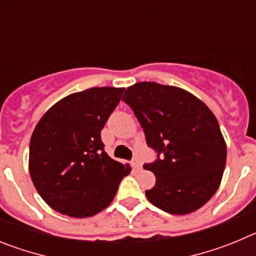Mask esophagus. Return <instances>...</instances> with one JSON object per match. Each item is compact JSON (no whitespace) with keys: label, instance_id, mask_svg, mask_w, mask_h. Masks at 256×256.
Wrapping results in <instances>:
<instances>
[{"label":"esophagus","instance_id":"1","mask_svg":"<svg viewBox=\"0 0 256 256\" xmlns=\"http://www.w3.org/2000/svg\"><path fill=\"white\" fill-rule=\"evenodd\" d=\"M132 166L134 170H140L141 169V162H140L138 159H133L132 160Z\"/></svg>","mask_w":256,"mask_h":256}]
</instances>
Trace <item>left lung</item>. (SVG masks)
<instances>
[{
  "mask_svg": "<svg viewBox=\"0 0 256 256\" xmlns=\"http://www.w3.org/2000/svg\"><path fill=\"white\" fill-rule=\"evenodd\" d=\"M123 101L158 152L156 162L144 165L156 177L148 200L176 216L204 206L220 184L227 159L216 115L186 90L155 82L130 86Z\"/></svg>",
  "mask_w": 256,
  "mask_h": 256,
  "instance_id": "1",
  "label": "left lung"
}]
</instances>
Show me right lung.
I'll return each instance as SVG.
<instances>
[{
	"instance_id": "add662e5",
	"label": "right lung",
	"mask_w": 256,
	"mask_h": 256,
	"mask_svg": "<svg viewBox=\"0 0 256 256\" xmlns=\"http://www.w3.org/2000/svg\"><path fill=\"white\" fill-rule=\"evenodd\" d=\"M124 88L94 87L61 98L44 112L29 144V173L46 204L88 218L110 205L130 164L104 151L101 130Z\"/></svg>"
}]
</instances>
